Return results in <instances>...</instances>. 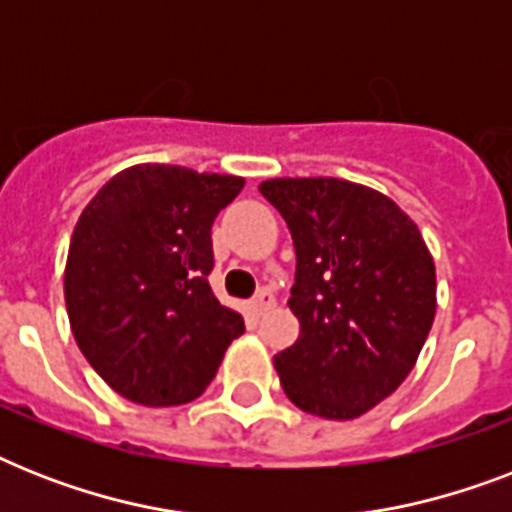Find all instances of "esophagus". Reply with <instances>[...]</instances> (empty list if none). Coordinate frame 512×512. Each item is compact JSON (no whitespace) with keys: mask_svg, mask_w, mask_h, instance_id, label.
Returning a JSON list of instances; mask_svg holds the SVG:
<instances>
[{"mask_svg":"<svg viewBox=\"0 0 512 512\" xmlns=\"http://www.w3.org/2000/svg\"><path fill=\"white\" fill-rule=\"evenodd\" d=\"M276 305V297H273V292L268 287L260 289L255 295V300H252V308H255V313H263L268 311V308H273Z\"/></svg>","mask_w":512,"mask_h":512,"instance_id":"obj_1","label":"esophagus"}]
</instances>
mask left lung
<instances>
[{"label":"left lung","mask_w":512,"mask_h":512,"mask_svg":"<svg viewBox=\"0 0 512 512\" xmlns=\"http://www.w3.org/2000/svg\"><path fill=\"white\" fill-rule=\"evenodd\" d=\"M260 193L287 220L297 268L292 348L273 356L303 412L353 420L412 372L436 316V265L396 201L337 177H276Z\"/></svg>","instance_id":"1"}]
</instances>
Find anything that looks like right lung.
<instances>
[{
    "label": "right lung",
    "mask_w": 512,
    "mask_h": 512,
    "mask_svg": "<svg viewBox=\"0 0 512 512\" xmlns=\"http://www.w3.org/2000/svg\"><path fill=\"white\" fill-rule=\"evenodd\" d=\"M241 188L236 175L135 164L79 215L63 276L68 321L119 396L143 406L193 401L244 332L207 281L212 223Z\"/></svg>",
    "instance_id": "add662e5"
}]
</instances>
